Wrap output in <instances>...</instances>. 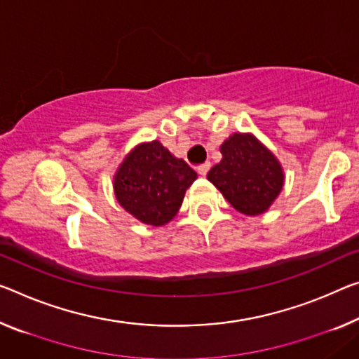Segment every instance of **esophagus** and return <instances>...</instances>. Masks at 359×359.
Returning <instances> with one entry per match:
<instances>
[{"instance_id":"esophagus-1","label":"esophagus","mask_w":359,"mask_h":359,"mask_svg":"<svg viewBox=\"0 0 359 359\" xmlns=\"http://www.w3.org/2000/svg\"><path fill=\"white\" fill-rule=\"evenodd\" d=\"M210 167H212V163H210V162H205V163H202L201 167L197 168V172L201 173L202 176H205V175L208 173V170H210Z\"/></svg>"}]
</instances>
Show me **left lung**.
Masks as SVG:
<instances>
[{
  "mask_svg": "<svg viewBox=\"0 0 359 359\" xmlns=\"http://www.w3.org/2000/svg\"><path fill=\"white\" fill-rule=\"evenodd\" d=\"M222 162L207 178L237 212L260 215L283 189L284 175L271 152L252 135L236 133L223 142Z\"/></svg>",
  "mask_w": 359,
  "mask_h": 359,
  "instance_id": "obj_1",
  "label": "left lung"
}]
</instances>
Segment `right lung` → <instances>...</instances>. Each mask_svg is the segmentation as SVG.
<instances>
[{"label": "right lung", "instance_id": "obj_1", "mask_svg": "<svg viewBox=\"0 0 359 359\" xmlns=\"http://www.w3.org/2000/svg\"><path fill=\"white\" fill-rule=\"evenodd\" d=\"M197 173L173 157L158 141L137 146L115 175V197L126 212L151 226L168 223L178 213L184 192Z\"/></svg>", "mask_w": 359, "mask_h": 359}]
</instances>
